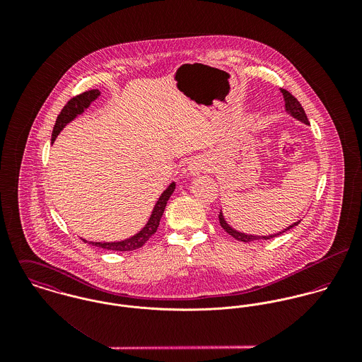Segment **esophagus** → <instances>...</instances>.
Masks as SVG:
<instances>
[{"instance_id":"34e87169","label":"esophagus","mask_w":362,"mask_h":362,"mask_svg":"<svg viewBox=\"0 0 362 362\" xmlns=\"http://www.w3.org/2000/svg\"><path fill=\"white\" fill-rule=\"evenodd\" d=\"M204 170H206V161L204 158H199V157H195L189 161L188 164V173L189 175L195 177V175H199Z\"/></svg>"}]
</instances>
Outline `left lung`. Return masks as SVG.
Returning <instances> with one entry per match:
<instances>
[{
	"label": "left lung",
	"instance_id": "left-lung-1",
	"mask_svg": "<svg viewBox=\"0 0 362 362\" xmlns=\"http://www.w3.org/2000/svg\"><path fill=\"white\" fill-rule=\"evenodd\" d=\"M280 92H281V95H283V98H284V108H286V112L290 114L294 119H297V121H300V122H303V124H305V125H310L308 117H307V114H305V111H304V108H303V105L300 104V102H298L290 92H287V90H284V89H280ZM218 220H220V226H221L231 237H234L235 240L243 241V243H252V241H257V240H270V238H274V237H277V235H280V234H283V233L291 230L293 227L298 226L300 221H301V220H298V221L290 224L288 227H286V228H283L281 231L274 233V234H269V235H255V234H248V233H244V231H238V230H235L234 227H231V226L228 224V221L226 220V217H224V214H223V210H220Z\"/></svg>",
	"mask_w": 362,
	"mask_h": 362
}]
</instances>
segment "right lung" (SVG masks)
Masks as SVG:
<instances>
[{
	"label": "right lung",
	"mask_w": 362,
	"mask_h": 362,
	"mask_svg": "<svg viewBox=\"0 0 362 362\" xmlns=\"http://www.w3.org/2000/svg\"><path fill=\"white\" fill-rule=\"evenodd\" d=\"M100 96V90L98 89H93V90H89V92H85L76 98H72L68 103L64 105V108L61 110V112L58 114L57 117V121H55V125H54V129H52V142L55 141V138L58 136V134L71 122L74 121L76 117H79L81 114L85 112L86 108H89V105L93 103ZM175 189V182H170V185L163 191V194L158 197V199L156 201L155 206L153 210L146 221V224L134 235L125 238V240H121V241H105V243H95V241H86L85 238H82L86 244L89 245H93V247H99V248H103V250H110V251H134V250H138L141 248L157 230L158 227V223H160V218L164 213V209L165 205L170 199V197L173 195Z\"/></svg>",
	"instance_id": "add662e5"
}]
</instances>
